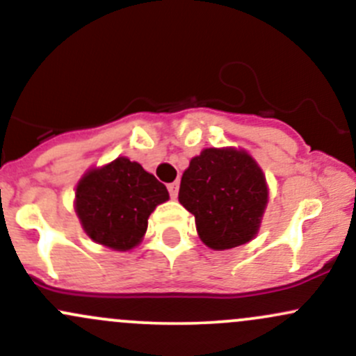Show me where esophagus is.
<instances>
[{
    "label": "esophagus",
    "mask_w": 356,
    "mask_h": 356,
    "mask_svg": "<svg viewBox=\"0 0 356 356\" xmlns=\"http://www.w3.org/2000/svg\"><path fill=\"white\" fill-rule=\"evenodd\" d=\"M167 189H168V193H170V197H177V193H179V182H177V181L170 182V184L167 186Z\"/></svg>",
    "instance_id": "esophagus-1"
}]
</instances>
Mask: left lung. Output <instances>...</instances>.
<instances>
[{
	"label": "left lung",
	"mask_w": 356,
	"mask_h": 356,
	"mask_svg": "<svg viewBox=\"0 0 356 356\" xmlns=\"http://www.w3.org/2000/svg\"><path fill=\"white\" fill-rule=\"evenodd\" d=\"M179 201L194 215L204 244L232 249L252 241L259 230L266 179L244 149L207 148L182 174Z\"/></svg>",
	"instance_id": "left-lung-1"
}]
</instances>
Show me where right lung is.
Here are the masks:
<instances>
[{"label": "right lung", "instance_id": "1", "mask_svg": "<svg viewBox=\"0 0 356 356\" xmlns=\"http://www.w3.org/2000/svg\"><path fill=\"white\" fill-rule=\"evenodd\" d=\"M168 200V191L140 163L119 156L109 165L90 170L78 182V218L92 241L128 250L140 244L148 216Z\"/></svg>", "mask_w": 356, "mask_h": 356}]
</instances>
